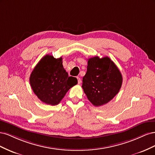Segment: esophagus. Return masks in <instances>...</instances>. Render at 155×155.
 <instances>
[{"label": "esophagus", "instance_id": "1", "mask_svg": "<svg viewBox=\"0 0 155 155\" xmlns=\"http://www.w3.org/2000/svg\"><path fill=\"white\" fill-rule=\"evenodd\" d=\"M77 79H78V84H80V83H81V79L79 78V77H78V78H77Z\"/></svg>", "mask_w": 155, "mask_h": 155}]
</instances>
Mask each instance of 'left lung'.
<instances>
[{"mask_svg":"<svg viewBox=\"0 0 155 155\" xmlns=\"http://www.w3.org/2000/svg\"><path fill=\"white\" fill-rule=\"evenodd\" d=\"M87 70L82 88L88 100L96 107L107 104L118 93L122 85L119 69L109 58L96 56L88 59Z\"/></svg>","mask_w":155,"mask_h":155,"instance_id":"obj_1","label":"left lung"}]
</instances>
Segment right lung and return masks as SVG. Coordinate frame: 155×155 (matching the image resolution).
<instances>
[{
    "label": "right lung",
    "mask_w": 155,
    "mask_h": 155,
    "mask_svg": "<svg viewBox=\"0 0 155 155\" xmlns=\"http://www.w3.org/2000/svg\"><path fill=\"white\" fill-rule=\"evenodd\" d=\"M62 61V58L55 59L46 55L31 73L30 83L33 91L47 105L59 104L69 89L78 83L76 78L68 77Z\"/></svg>",
    "instance_id": "1"
}]
</instances>
